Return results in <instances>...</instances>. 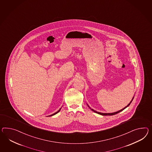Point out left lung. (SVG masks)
<instances>
[{"instance_id":"obj_1","label":"left lung","mask_w":152,"mask_h":152,"mask_svg":"<svg viewBox=\"0 0 152 152\" xmlns=\"http://www.w3.org/2000/svg\"><path fill=\"white\" fill-rule=\"evenodd\" d=\"M133 98H134V96L133 97L132 99V100L130 101V102L129 103L128 105H127L126 107H125L124 109H121L120 110H119V111H116V112H115V113H99V112H97V111H96L95 110H94L93 109H91L90 107H89V106L87 104V105L88 106V107H89L90 109H91L93 111H94V113H97L98 114H99V115H102V116H112V115H115V114H117L118 113H120V112H121L122 111H123L124 109H126V107H127L128 106H129V105L131 104V103L132 102V101L133 100Z\"/></svg>"}]
</instances>
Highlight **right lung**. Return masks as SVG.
Masks as SVG:
<instances>
[{"label":"right lung","mask_w":152,"mask_h":152,"mask_svg":"<svg viewBox=\"0 0 152 152\" xmlns=\"http://www.w3.org/2000/svg\"><path fill=\"white\" fill-rule=\"evenodd\" d=\"M61 109H59V110L58 111H57L56 113H53V114H52V115H50V116H53V115H56V114H57V113H58L59 111H60V110H61Z\"/></svg>","instance_id":"1"}]
</instances>
